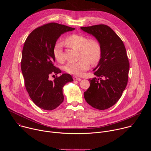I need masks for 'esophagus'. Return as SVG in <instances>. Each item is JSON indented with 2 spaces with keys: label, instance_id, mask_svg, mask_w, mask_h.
<instances>
[{
  "label": "esophagus",
  "instance_id": "esophagus-1",
  "mask_svg": "<svg viewBox=\"0 0 151 151\" xmlns=\"http://www.w3.org/2000/svg\"><path fill=\"white\" fill-rule=\"evenodd\" d=\"M73 78V80H74V81H79L81 80V79L80 78L77 77L76 76H74Z\"/></svg>",
  "mask_w": 151,
  "mask_h": 151
}]
</instances>
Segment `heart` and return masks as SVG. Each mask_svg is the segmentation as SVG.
I'll list each match as a JSON object with an SVG mask.
<instances>
[{"instance_id": "1", "label": "heart", "mask_w": 151, "mask_h": 151, "mask_svg": "<svg viewBox=\"0 0 151 151\" xmlns=\"http://www.w3.org/2000/svg\"><path fill=\"white\" fill-rule=\"evenodd\" d=\"M69 47L79 51V58L76 62H70L65 66V70L72 75L80 76L90 67V63L95 65L101 57V48L98 40L79 35H71L64 40ZM63 44L58 42L53 49V55L59 63L64 61L63 51Z\"/></svg>"}]
</instances>
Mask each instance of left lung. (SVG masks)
<instances>
[{
  "label": "left lung",
  "instance_id": "obj_1",
  "mask_svg": "<svg viewBox=\"0 0 151 151\" xmlns=\"http://www.w3.org/2000/svg\"><path fill=\"white\" fill-rule=\"evenodd\" d=\"M93 35L101 48V57L93 70L99 78L89 79L90 86L84 98L94 108L104 110L114 106L121 98L128 78L130 63L121 38L105 24L81 27Z\"/></svg>",
  "mask_w": 151,
  "mask_h": 151
}]
</instances>
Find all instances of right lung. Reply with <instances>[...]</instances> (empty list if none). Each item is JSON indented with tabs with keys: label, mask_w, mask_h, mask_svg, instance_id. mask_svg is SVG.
Returning a JSON list of instances; mask_svg holds the SVG:
<instances>
[{
	"label": "right lung",
	"mask_w": 151,
	"mask_h": 151,
	"mask_svg": "<svg viewBox=\"0 0 151 151\" xmlns=\"http://www.w3.org/2000/svg\"><path fill=\"white\" fill-rule=\"evenodd\" d=\"M75 28L56 23L45 24L33 30L27 37L23 49L21 68L27 91L40 108L51 111L64 100L63 88L73 81L70 74H61L54 65L53 49L61 34ZM57 75L51 81L49 77Z\"/></svg>",
	"instance_id": "add662e5"
}]
</instances>
